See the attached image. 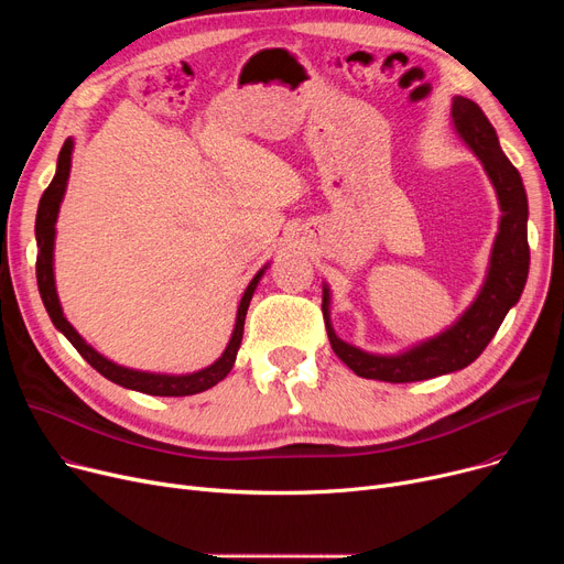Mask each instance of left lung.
Instances as JSON below:
<instances>
[{
  "label": "left lung",
  "instance_id": "left-lung-1",
  "mask_svg": "<svg viewBox=\"0 0 564 564\" xmlns=\"http://www.w3.org/2000/svg\"><path fill=\"white\" fill-rule=\"evenodd\" d=\"M455 128L464 141L473 148L498 194L500 226L491 251V264L487 281L478 300L459 317L457 324L441 336L421 343L398 357H375L357 347L343 343L329 322V290L322 292V313L327 324V336L336 357L359 377L379 379L391 383H406L432 379L446 372H455L476 361L489 340L496 336L500 322L519 302L530 264L528 249V198L521 175L514 164L500 151L494 126L485 111L468 98L457 96L453 100Z\"/></svg>",
  "mask_w": 564,
  "mask_h": 564
}]
</instances>
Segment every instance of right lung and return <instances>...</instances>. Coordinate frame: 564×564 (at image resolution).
Returning <instances> with one entry per match:
<instances>
[{
    "mask_svg": "<svg viewBox=\"0 0 564 564\" xmlns=\"http://www.w3.org/2000/svg\"><path fill=\"white\" fill-rule=\"evenodd\" d=\"M70 153H73V141L66 139L62 153H58L56 173L52 177V183L47 185V189L43 192V198L39 203V215H36V245H39L36 281H39L41 300L45 304V311H47L50 319L54 322V327L73 343V347L82 354V357L86 359V364H91V368H96L109 381L118 383V387H126V389H132V391H139V393H148V395H162V398L194 395V393L213 389L217 381H221L230 372V368L235 364L237 349H240V343H242L247 308H249V302L253 297V290H256V285H258V281H260L264 270H260L253 276V281L249 283V288L245 290V297L240 302V308H237V322H235L232 338H230L226 351L221 354V359L215 361L210 368L198 370L194 375L171 377V375L139 372V370H130V368H123V366H116V364L107 361L102 354H98L91 345H86V340L70 327V322L64 317L62 306H58L56 288H54V272H52L54 224H56V215H58V205H62V198H64V192H66V183H68Z\"/></svg>",
    "mask_w": 564,
    "mask_h": 564,
    "instance_id": "add662e5",
    "label": "right lung"
}]
</instances>
